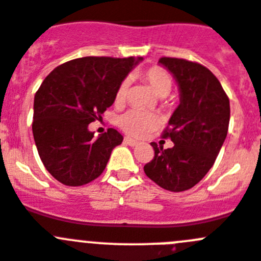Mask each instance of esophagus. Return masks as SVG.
Wrapping results in <instances>:
<instances>
[{"mask_svg": "<svg viewBox=\"0 0 261 261\" xmlns=\"http://www.w3.org/2000/svg\"><path fill=\"white\" fill-rule=\"evenodd\" d=\"M124 142L126 143V145H129V146H137L138 143V141H136V140H133V138H130V137H125L124 138Z\"/></svg>", "mask_w": 261, "mask_h": 261, "instance_id": "1", "label": "esophagus"}]
</instances>
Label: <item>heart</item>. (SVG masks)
I'll return each mask as SVG.
<instances>
[{
  "label": "heart",
  "mask_w": 261,
  "mask_h": 261,
  "mask_svg": "<svg viewBox=\"0 0 261 261\" xmlns=\"http://www.w3.org/2000/svg\"><path fill=\"white\" fill-rule=\"evenodd\" d=\"M142 77L145 79L149 87L158 97H166L169 94L172 89V80L168 73L159 67H152L143 73ZM129 81H121L118 90L115 93V103L121 105L125 101L126 93H128ZM119 125L128 135L135 137H143L147 133L152 132L160 125V118L152 112H143L138 110H129L125 114L120 115L118 120Z\"/></svg>",
  "instance_id": "b5f03b06"
}]
</instances>
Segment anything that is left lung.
I'll list each match as a JSON object with an SVG mask.
<instances>
[{
    "label": "left lung",
    "mask_w": 261,
    "mask_h": 261,
    "mask_svg": "<svg viewBox=\"0 0 261 261\" xmlns=\"http://www.w3.org/2000/svg\"><path fill=\"white\" fill-rule=\"evenodd\" d=\"M159 64L177 84L180 105L163 135L173 147L163 150L152 142L155 156L143 171L160 188L184 191L214 166L228 135L230 105L216 76L202 64L178 58H160Z\"/></svg>",
    "instance_id": "obj_1"
}]
</instances>
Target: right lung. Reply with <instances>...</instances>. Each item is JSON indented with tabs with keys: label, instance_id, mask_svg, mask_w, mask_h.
I'll return each instance as SVG.
<instances>
[{
	"label": "right lung",
	"instance_id": "right-lung-1",
	"mask_svg": "<svg viewBox=\"0 0 261 261\" xmlns=\"http://www.w3.org/2000/svg\"><path fill=\"white\" fill-rule=\"evenodd\" d=\"M143 58L84 57L57 67L35 95L32 132L45 168L67 186L101 176L123 136L110 128L94 138L89 124L115 102V93Z\"/></svg>",
	"mask_w": 261,
	"mask_h": 261
}]
</instances>
